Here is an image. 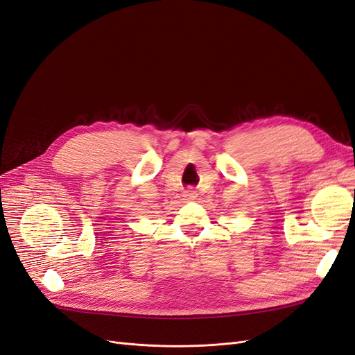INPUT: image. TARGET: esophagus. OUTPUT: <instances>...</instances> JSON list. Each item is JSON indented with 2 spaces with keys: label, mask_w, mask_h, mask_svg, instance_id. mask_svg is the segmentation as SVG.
Listing matches in <instances>:
<instances>
[{
  "label": "esophagus",
  "mask_w": 355,
  "mask_h": 355,
  "mask_svg": "<svg viewBox=\"0 0 355 355\" xmlns=\"http://www.w3.org/2000/svg\"><path fill=\"white\" fill-rule=\"evenodd\" d=\"M184 198H185L187 201L196 200V198H197V192H196L194 189H187V191L184 192Z\"/></svg>",
  "instance_id": "obj_1"
}]
</instances>
